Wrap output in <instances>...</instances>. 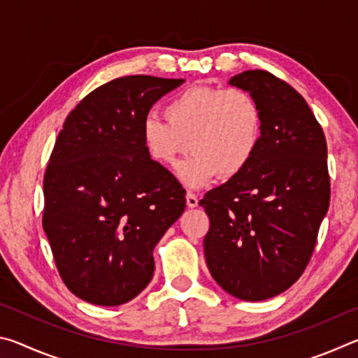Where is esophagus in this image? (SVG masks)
I'll return each instance as SVG.
<instances>
[{
    "mask_svg": "<svg viewBox=\"0 0 358 358\" xmlns=\"http://www.w3.org/2000/svg\"><path fill=\"white\" fill-rule=\"evenodd\" d=\"M186 205L189 208H196L197 205H199V199H197V196L196 194H192V192H186Z\"/></svg>",
    "mask_w": 358,
    "mask_h": 358,
    "instance_id": "obj_1",
    "label": "esophagus"
}]
</instances>
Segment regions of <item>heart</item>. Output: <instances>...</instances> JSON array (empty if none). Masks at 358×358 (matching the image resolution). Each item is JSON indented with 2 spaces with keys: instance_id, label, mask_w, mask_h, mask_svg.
Masks as SVG:
<instances>
[{
  "instance_id": "b5f03b06",
  "label": "heart",
  "mask_w": 358,
  "mask_h": 358,
  "mask_svg": "<svg viewBox=\"0 0 358 358\" xmlns=\"http://www.w3.org/2000/svg\"><path fill=\"white\" fill-rule=\"evenodd\" d=\"M165 120L148 115L142 124L143 147L151 159L164 166L192 151L177 169L189 187L215 177L230 178L243 172L260 145L262 108L243 88L194 87L166 106Z\"/></svg>"
}]
</instances>
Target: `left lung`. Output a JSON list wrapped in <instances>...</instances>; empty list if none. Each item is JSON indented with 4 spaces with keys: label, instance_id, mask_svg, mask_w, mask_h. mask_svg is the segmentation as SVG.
<instances>
[{
    "label": "left lung",
    "instance_id": "obj_1",
    "mask_svg": "<svg viewBox=\"0 0 358 358\" xmlns=\"http://www.w3.org/2000/svg\"><path fill=\"white\" fill-rule=\"evenodd\" d=\"M230 85L262 108L260 145L243 172L208 191L203 238L213 280L246 301L271 299L305 271L330 203L324 131L306 101L266 71H245Z\"/></svg>",
    "mask_w": 358,
    "mask_h": 358
}]
</instances>
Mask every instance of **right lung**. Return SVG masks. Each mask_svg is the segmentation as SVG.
<instances>
[{
	"label": "right lung",
	"instance_id": "add662e5",
	"mask_svg": "<svg viewBox=\"0 0 358 358\" xmlns=\"http://www.w3.org/2000/svg\"><path fill=\"white\" fill-rule=\"evenodd\" d=\"M183 82L115 78L85 96L59 131L44 175L42 226L78 299L118 306L153 278V250L185 211L186 192L148 156L142 124Z\"/></svg>",
	"mask_w": 358,
	"mask_h": 358
}]
</instances>
